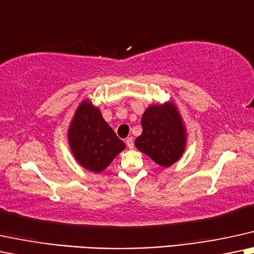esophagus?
I'll use <instances>...</instances> for the list:
<instances>
[{
	"instance_id": "esophagus-1",
	"label": "esophagus",
	"mask_w": 254,
	"mask_h": 254,
	"mask_svg": "<svg viewBox=\"0 0 254 254\" xmlns=\"http://www.w3.org/2000/svg\"><path fill=\"white\" fill-rule=\"evenodd\" d=\"M127 147H129V149H133V146H134V143H133V138L132 137H127Z\"/></svg>"
}]
</instances>
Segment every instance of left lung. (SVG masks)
<instances>
[{
  "label": "left lung",
  "instance_id": "1",
  "mask_svg": "<svg viewBox=\"0 0 254 254\" xmlns=\"http://www.w3.org/2000/svg\"><path fill=\"white\" fill-rule=\"evenodd\" d=\"M143 132L134 145L153 162L169 168L181 158L186 146V130L172 102L150 105L142 117Z\"/></svg>",
  "mask_w": 254,
  "mask_h": 254
}]
</instances>
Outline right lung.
<instances>
[{"mask_svg":"<svg viewBox=\"0 0 254 254\" xmlns=\"http://www.w3.org/2000/svg\"><path fill=\"white\" fill-rule=\"evenodd\" d=\"M68 140L77 162L96 173L107 169L125 149L123 140L116 136L102 117L99 109L89 99L77 108L68 130Z\"/></svg>","mask_w":254,"mask_h":254,"instance_id":"1","label":"right lung"}]
</instances>
